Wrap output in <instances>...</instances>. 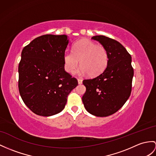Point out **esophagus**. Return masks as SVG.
<instances>
[{
    "label": "esophagus",
    "instance_id": "1",
    "mask_svg": "<svg viewBox=\"0 0 156 156\" xmlns=\"http://www.w3.org/2000/svg\"><path fill=\"white\" fill-rule=\"evenodd\" d=\"M77 81H78V83L79 85L80 84H82V83H83V80L82 79H77Z\"/></svg>",
    "mask_w": 156,
    "mask_h": 156
}]
</instances>
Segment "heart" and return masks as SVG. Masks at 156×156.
<instances>
[{"instance_id": "1", "label": "heart", "mask_w": 156, "mask_h": 156, "mask_svg": "<svg viewBox=\"0 0 156 156\" xmlns=\"http://www.w3.org/2000/svg\"><path fill=\"white\" fill-rule=\"evenodd\" d=\"M108 54L104 46L89 40H82L75 43L71 51L63 55L65 69L73 73L77 69L80 61L82 73H88L95 77L104 71L108 63Z\"/></svg>"}]
</instances>
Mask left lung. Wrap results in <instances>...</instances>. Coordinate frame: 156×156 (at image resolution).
I'll use <instances>...</instances> for the list:
<instances>
[{
	"mask_svg": "<svg viewBox=\"0 0 156 156\" xmlns=\"http://www.w3.org/2000/svg\"><path fill=\"white\" fill-rule=\"evenodd\" d=\"M92 39L105 48L108 60L102 73L93 79L83 80L86 92L82 101L91 115L108 116L119 111L130 95L134 76L132 58L116 40L105 36H94Z\"/></svg>",
	"mask_w": 156,
	"mask_h": 156,
	"instance_id": "obj_1",
	"label": "left lung"
}]
</instances>
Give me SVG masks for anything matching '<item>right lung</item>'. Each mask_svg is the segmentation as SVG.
I'll return each instance as SVG.
<instances>
[{
  "label": "right lung",
  "mask_w": 156,
  "mask_h": 156,
  "mask_svg": "<svg viewBox=\"0 0 156 156\" xmlns=\"http://www.w3.org/2000/svg\"><path fill=\"white\" fill-rule=\"evenodd\" d=\"M66 35L46 34L33 40L22 51L18 89L24 104L35 113L50 116L62 112L77 80L65 71Z\"/></svg>",
  "instance_id": "obj_1"
}]
</instances>
